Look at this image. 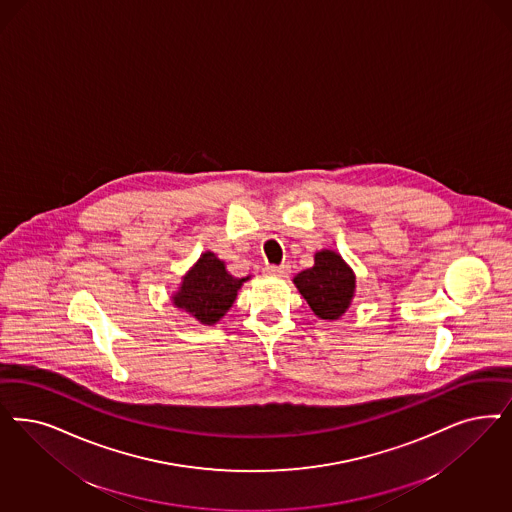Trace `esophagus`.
I'll return each mask as SVG.
<instances>
[{
	"label": "esophagus",
	"instance_id": "1",
	"mask_svg": "<svg viewBox=\"0 0 512 512\" xmlns=\"http://www.w3.org/2000/svg\"><path fill=\"white\" fill-rule=\"evenodd\" d=\"M266 276H278V278H285L289 274V265H266Z\"/></svg>",
	"mask_w": 512,
	"mask_h": 512
}]
</instances>
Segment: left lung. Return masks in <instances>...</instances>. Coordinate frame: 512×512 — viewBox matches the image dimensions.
Returning a JSON list of instances; mask_svg holds the SVG:
<instances>
[{
  "label": "left lung",
  "mask_w": 512,
  "mask_h": 512,
  "mask_svg": "<svg viewBox=\"0 0 512 512\" xmlns=\"http://www.w3.org/2000/svg\"><path fill=\"white\" fill-rule=\"evenodd\" d=\"M295 285L318 318L336 319L350 306L355 278L340 255L325 249L316 253V265L295 276Z\"/></svg>",
  "instance_id": "left-lung-1"
}]
</instances>
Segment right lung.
Segmentation results:
<instances>
[{
  "mask_svg": "<svg viewBox=\"0 0 512 512\" xmlns=\"http://www.w3.org/2000/svg\"><path fill=\"white\" fill-rule=\"evenodd\" d=\"M244 282L246 278L230 276L223 261L208 251L183 278V285L174 300L176 306L191 312L200 323L212 325L225 316Z\"/></svg>",
  "mask_w": 512,
  "mask_h": 512,
  "instance_id": "obj_1",
  "label": "right lung"
}]
</instances>
